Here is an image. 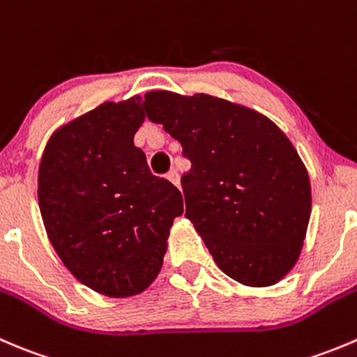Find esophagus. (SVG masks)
I'll return each instance as SVG.
<instances>
[{"label": "esophagus", "mask_w": 357, "mask_h": 357, "mask_svg": "<svg viewBox=\"0 0 357 357\" xmlns=\"http://www.w3.org/2000/svg\"><path fill=\"white\" fill-rule=\"evenodd\" d=\"M168 180H170L175 187H180V177H178L177 170H172L170 174H168Z\"/></svg>", "instance_id": "34e87169"}]
</instances>
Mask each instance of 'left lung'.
<instances>
[{
    "mask_svg": "<svg viewBox=\"0 0 357 357\" xmlns=\"http://www.w3.org/2000/svg\"><path fill=\"white\" fill-rule=\"evenodd\" d=\"M144 98L147 118L192 163L182 177L185 217L215 264L246 287L283 280L302 252L312 206L290 139L260 112L206 93L154 90Z\"/></svg>",
    "mask_w": 357,
    "mask_h": 357,
    "instance_id": "8db88e82",
    "label": "left lung"
}]
</instances>
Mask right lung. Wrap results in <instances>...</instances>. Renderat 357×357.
Instances as JSON below:
<instances>
[{"instance_id": "add662e5", "label": "right lung", "mask_w": 357, "mask_h": 357, "mask_svg": "<svg viewBox=\"0 0 357 357\" xmlns=\"http://www.w3.org/2000/svg\"><path fill=\"white\" fill-rule=\"evenodd\" d=\"M142 97L104 102L52 133L38 172L48 239L84 287L112 298L142 294L160 274L182 194L151 174L133 137Z\"/></svg>"}]
</instances>
